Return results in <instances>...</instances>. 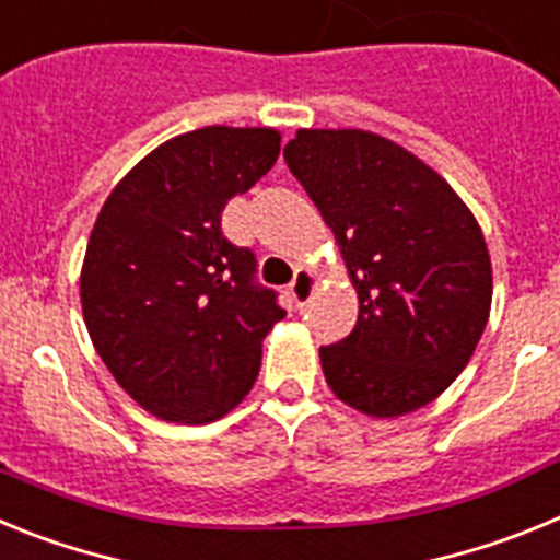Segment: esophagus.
Listing matches in <instances>:
<instances>
[{
	"label": "esophagus",
	"instance_id": "esophagus-1",
	"mask_svg": "<svg viewBox=\"0 0 560 560\" xmlns=\"http://www.w3.org/2000/svg\"><path fill=\"white\" fill-rule=\"evenodd\" d=\"M289 289H291V296H294V303L303 308L311 296L316 294V289H319V277H316L311 269H303V266H300V269L294 271V280H291Z\"/></svg>",
	"mask_w": 560,
	"mask_h": 560
}]
</instances>
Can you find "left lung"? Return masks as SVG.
Returning a JSON list of instances; mask_svg holds the SVG:
<instances>
[{"label": "left lung", "instance_id": "left-lung-1", "mask_svg": "<svg viewBox=\"0 0 560 560\" xmlns=\"http://www.w3.org/2000/svg\"><path fill=\"white\" fill-rule=\"evenodd\" d=\"M283 156L359 294L353 334L319 348L328 387L370 418L427 407L491 316V255L474 212L434 167L373 131L300 128Z\"/></svg>", "mask_w": 560, "mask_h": 560}]
</instances>
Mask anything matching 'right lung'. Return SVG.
Listing matches in <instances>:
<instances>
[{
	"mask_svg": "<svg viewBox=\"0 0 560 560\" xmlns=\"http://www.w3.org/2000/svg\"><path fill=\"white\" fill-rule=\"evenodd\" d=\"M280 156L277 128L207 126L153 148L103 201L81 308L114 381L153 418L212 423L249 395L285 311L221 212Z\"/></svg>",
	"mask_w": 560,
	"mask_h": 560,
	"instance_id": "obj_1",
	"label": "right lung"
}]
</instances>
